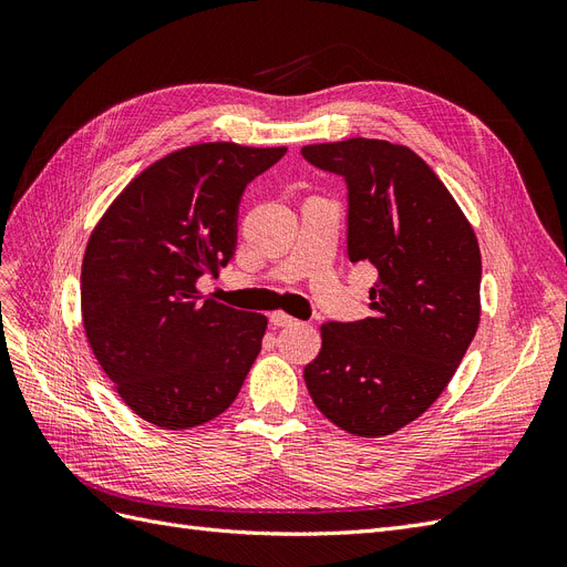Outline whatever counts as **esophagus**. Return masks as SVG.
<instances>
[{
    "mask_svg": "<svg viewBox=\"0 0 567 567\" xmlns=\"http://www.w3.org/2000/svg\"><path fill=\"white\" fill-rule=\"evenodd\" d=\"M269 323L277 326V329H284V326L298 323V319H293L290 315H284V312H271V315H269Z\"/></svg>",
    "mask_w": 567,
    "mask_h": 567,
    "instance_id": "esophagus-1",
    "label": "esophagus"
}]
</instances>
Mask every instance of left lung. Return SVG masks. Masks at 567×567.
<instances>
[{"label": "left lung", "instance_id": "obj_1", "mask_svg": "<svg viewBox=\"0 0 567 567\" xmlns=\"http://www.w3.org/2000/svg\"><path fill=\"white\" fill-rule=\"evenodd\" d=\"M300 153L346 179L348 257L379 271L371 317L326 321L305 383L342 431L390 435L440 398L477 331V238L447 186L406 146L357 136Z\"/></svg>", "mask_w": 567, "mask_h": 567}]
</instances>
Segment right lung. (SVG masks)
<instances>
[{
    "label": "right lung",
    "instance_id": "add662e5",
    "mask_svg": "<svg viewBox=\"0 0 567 567\" xmlns=\"http://www.w3.org/2000/svg\"><path fill=\"white\" fill-rule=\"evenodd\" d=\"M286 146L229 142L169 153L130 182L90 236L82 260V321L123 402L165 431L229 409L262 348L265 315L198 293L236 250L246 186Z\"/></svg>",
    "mask_w": 567,
    "mask_h": 567
}]
</instances>
